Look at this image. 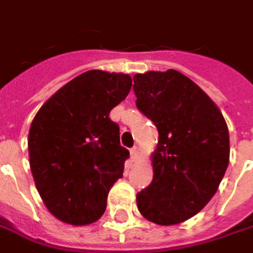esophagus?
<instances>
[{"mask_svg": "<svg viewBox=\"0 0 253 253\" xmlns=\"http://www.w3.org/2000/svg\"><path fill=\"white\" fill-rule=\"evenodd\" d=\"M137 154H139V149H137V146L132 147V149H130V158H132V160H136Z\"/></svg>", "mask_w": 253, "mask_h": 253, "instance_id": "obj_1", "label": "esophagus"}]
</instances>
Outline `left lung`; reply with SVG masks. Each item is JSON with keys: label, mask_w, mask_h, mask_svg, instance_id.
Segmentation results:
<instances>
[{"label": "left lung", "mask_w": 253, "mask_h": 253, "mask_svg": "<svg viewBox=\"0 0 253 253\" xmlns=\"http://www.w3.org/2000/svg\"><path fill=\"white\" fill-rule=\"evenodd\" d=\"M137 109L158 129L154 176L137 193V210L161 226L184 222L216 193L227 169L230 139L220 110L176 70L135 74Z\"/></svg>", "instance_id": "left-lung-1"}]
</instances>
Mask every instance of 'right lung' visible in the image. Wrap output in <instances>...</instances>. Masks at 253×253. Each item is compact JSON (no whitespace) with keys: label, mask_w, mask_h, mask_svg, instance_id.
I'll return each instance as SVG.
<instances>
[{"label":"right lung","mask_w":253,"mask_h":253,"mask_svg":"<svg viewBox=\"0 0 253 253\" xmlns=\"http://www.w3.org/2000/svg\"><path fill=\"white\" fill-rule=\"evenodd\" d=\"M132 86L123 73L89 70L57 90L38 110L29 132L30 168L45 207L74 226L96 222L107 194L123 177L129 151L110 111Z\"/></svg>","instance_id":"add662e5"}]
</instances>
